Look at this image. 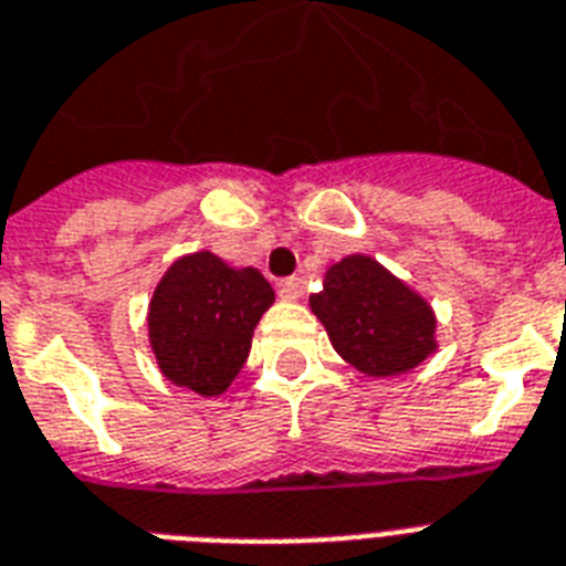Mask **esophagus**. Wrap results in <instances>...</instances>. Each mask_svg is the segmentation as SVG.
<instances>
[{
    "mask_svg": "<svg viewBox=\"0 0 566 566\" xmlns=\"http://www.w3.org/2000/svg\"><path fill=\"white\" fill-rule=\"evenodd\" d=\"M277 294L283 297V301H297L303 294V283L301 277H286V280H280L277 283Z\"/></svg>",
    "mask_w": 566,
    "mask_h": 566,
    "instance_id": "esophagus-1",
    "label": "esophagus"
}]
</instances>
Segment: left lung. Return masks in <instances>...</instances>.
<instances>
[{
    "label": "left lung",
    "mask_w": 566,
    "mask_h": 566,
    "mask_svg": "<svg viewBox=\"0 0 566 566\" xmlns=\"http://www.w3.org/2000/svg\"><path fill=\"white\" fill-rule=\"evenodd\" d=\"M310 306L335 353L373 378L413 370L440 347L431 303L367 254L329 265Z\"/></svg>",
    "instance_id": "left-lung-1"
}]
</instances>
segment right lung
Returning <instances> with one entry per match:
<instances>
[{
    "label": "right lung",
    "mask_w": 566,
    "mask_h": 566,
    "mask_svg": "<svg viewBox=\"0 0 566 566\" xmlns=\"http://www.w3.org/2000/svg\"><path fill=\"white\" fill-rule=\"evenodd\" d=\"M274 289L245 265L233 269L210 251L179 256L149 301V347L161 376L199 396H222L249 358Z\"/></svg>",
    "instance_id": "add662e5"
}]
</instances>
